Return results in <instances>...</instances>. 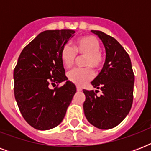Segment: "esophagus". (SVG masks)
<instances>
[{
	"instance_id": "esophagus-1",
	"label": "esophagus",
	"mask_w": 151,
	"mask_h": 151,
	"mask_svg": "<svg viewBox=\"0 0 151 151\" xmlns=\"http://www.w3.org/2000/svg\"><path fill=\"white\" fill-rule=\"evenodd\" d=\"M77 91H78V92H81V91H82V88L81 87H79V86H77Z\"/></svg>"
}]
</instances>
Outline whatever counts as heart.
Segmentation results:
<instances>
[{"label":"heart","mask_w":151,"mask_h":151,"mask_svg":"<svg viewBox=\"0 0 151 151\" xmlns=\"http://www.w3.org/2000/svg\"><path fill=\"white\" fill-rule=\"evenodd\" d=\"M100 42L93 35H85L78 37L74 42L73 48L68 45L63 46L60 51V59L63 66L66 69L71 68L74 64L76 55L85 56L83 65L86 68L75 69L68 73V79L71 82L83 86L92 80L94 76L93 71L102 68L104 57L99 49Z\"/></svg>","instance_id":"heart-1"}]
</instances>
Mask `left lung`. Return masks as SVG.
Returning a JSON list of instances; mask_svg holds the SVG:
<instances>
[{
    "mask_svg": "<svg viewBox=\"0 0 151 151\" xmlns=\"http://www.w3.org/2000/svg\"><path fill=\"white\" fill-rule=\"evenodd\" d=\"M103 41L106 61L99 75L92 81L102 95L84 89V112L88 122L100 129L119 124L131 110L133 102L134 76L130 57L118 41L99 30H92Z\"/></svg>",
    "mask_w": 151,
    "mask_h": 151,
    "instance_id": "1",
    "label": "left lung"
}]
</instances>
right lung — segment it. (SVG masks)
<instances>
[{"label":"right lung","instance_id":"obj_1","mask_svg":"<svg viewBox=\"0 0 151 151\" xmlns=\"http://www.w3.org/2000/svg\"><path fill=\"white\" fill-rule=\"evenodd\" d=\"M75 33L71 29L45 30L29 42L20 54L14 69L15 100L26 122L38 130L56 127L77 92L67 81L60 51ZM66 80L65 85L59 83ZM57 86L50 90L49 85Z\"/></svg>","mask_w":151,"mask_h":151}]
</instances>
